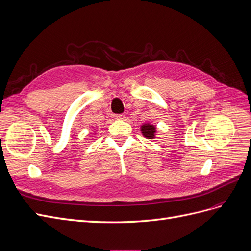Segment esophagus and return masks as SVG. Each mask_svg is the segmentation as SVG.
<instances>
[{
    "label": "esophagus",
    "mask_w": 251,
    "mask_h": 251,
    "mask_svg": "<svg viewBox=\"0 0 251 251\" xmlns=\"http://www.w3.org/2000/svg\"><path fill=\"white\" fill-rule=\"evenodd\" d=\"M116 119H118V120H125L126 119V115H125V114H117Z\"/></svg>",
    "instance_id": "1"
}]
</instances>
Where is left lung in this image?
<instances>
[{
  "mask_svg": "<svg viewBox=\"0 0 251 251\" xmlns=\"http://www.w3.org/2000/svg\"><path fill=\"white\" fill-rule=\"evenodd\" d=\"M141 132H142V135H143L146 138L153 139V138L155 137L156 127H155V126H153V125L146 124V125L141 126Z\"/></svg>",
  "mask_w": 251,
  "mask_h": 251,
  "instance_id": "8db88e82",
  "label": "left lung"
}]
</instances>
